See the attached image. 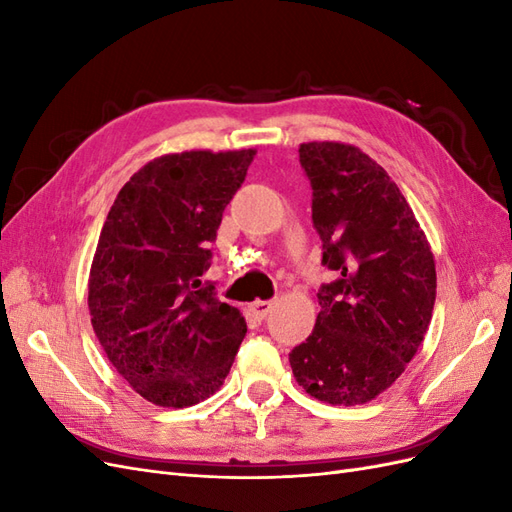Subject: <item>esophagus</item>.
Wrapping results in <instances>:
<instances>
[{"mask_svg":"<svg viewBox=\"0 0 512 512\" xmlns=\"http://www.w3.org/2000/svg\"><path fill=\"white\" fill-rule=\"evenodd\" d=\"M250 309H252V314H254L258 320H262V318L269 316V312L273 309V301H254V303L250 305Z\"/></svg>","mask_w":512,"mask_h":512,"instance_id":"34e87169","label":"esophagus"}]
</instances>
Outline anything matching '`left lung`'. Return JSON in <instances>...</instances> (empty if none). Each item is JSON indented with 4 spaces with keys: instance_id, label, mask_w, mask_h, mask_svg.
<instances>
[{
    "instance_id": "1",
    "label": "left lung",
    "mask_w": 512,
    "mask_h": 512,
    "mask_svg": "<svg viewBox=\"0 0 512 512\" xmlns=\"http://www.w3.org/2000/svg\"><path fill=\"white\" fill-rule=\"evenodd\" d=\"M322 265L320 314L290 352L299 386L333 406L367 404L404 374L436 303V262L389 173L359 147L303 143Z\"/></svg>"
}]
</instances>
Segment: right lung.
Segmentation results:
<instances>
[{
    "instance_id": "obj_1",
    "label": "right lung",
    "mask_w": 512,
    "mask_h": 512,
    "mask_svg": "<svg viewBox=\"0 0 512 512\" xmlns=\"http://www.w3.org/2000/svg\"><path fill=\"white\" fill-rule=\"evenodd\" d=\"M254 156L168 153L134 173L106 215L89 271L91 327L151 404L188 408L213 395L247 333L239 309L200 277Z\"/></svg>"
}]
</instances>
